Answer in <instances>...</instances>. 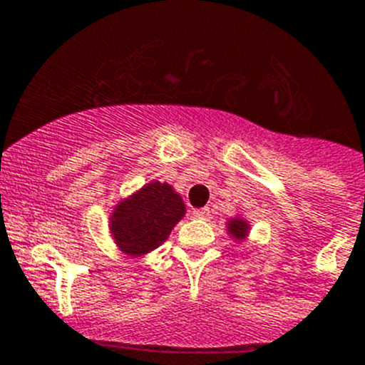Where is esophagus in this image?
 <instances>
[{
	"label": "esophagus",
	"instance_id": "1",
	"mask_svg": "<svg viewBox=\"0 0 365 365\" xmlns=\"http://www.w3.org/2000/svg\"><path fill=\"white\" fill-rule=\"evenodd\" d=\"M194 216L200 217V220H210V209L205 207V209H196L194 210Z\"/></svg>",
	"mask_w": 365,
	"mask_h": 365
}]
</instances>
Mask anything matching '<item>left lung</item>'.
<instances>
[{
    "instance_id": "8db88e82",
    "label": "left lung",
    "mask_w": 365,
    "mask_h": 365,
    "mask_svg": "<svg viewBox=\"0 0 365 365\" xmlns=\"http://www.w3.org/2000/svg\"><path fill=\"white\" fill-rule=\"evenodd\" d=\"M225 229H227V234H229L236 243H241V241L247 240L248 234H250V223L247 221V217L237 214V216L227 220Z\"/></svg>"
}]
</instances>
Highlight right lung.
Returning a JSON list of instances; mask_svg holds the SVG:
<instances>
[{"mask_svg": "<svg viewBox=\"0 0 365 365\" xmlns=\"http://www.w3.org/2000/svg\"><path fill=\"white\" fill-rule=\"evenodd\" d=\"M185 203L167 182L145 183L118 200L110 212V234L122 254L142 257L163 245L182 217Z\"/></svg>", "mask_w": 365, "mask_h": 365, "instance_id": "add662e5", "label": "right lung"}]
</instances>
